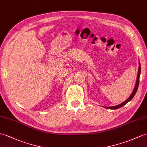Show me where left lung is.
<instances>
[{
    "instance_id": "obj_1",
    "label": "left lung",
    "mask_w": 147,
    "mask_h": 147,
    "mask_svg": "<svg viewBox=\"0 0 147 147\" xmlns=\"http://www.w3.org/2000/svg\"><path fill=\"white\" fill-rule=\"evenodd\" d=\"M140 72H141V66H140V63H139V67H138V74H137V78H136V84H135V86L134 88V90L133 91L132 93L131 94L130 96L127 99V100L125 101L124 102H123L122 103L117 105V106H115V107H105V108H108V109H111V110H115V109H118V108H120L121 107H122L123 106H124L125 105L127 104L128 102H129V101L131 100V99L134 97V96L135 95L136 93V91L138 90V85H139V81H140Z\"/></svg>"
}]
</instances>
